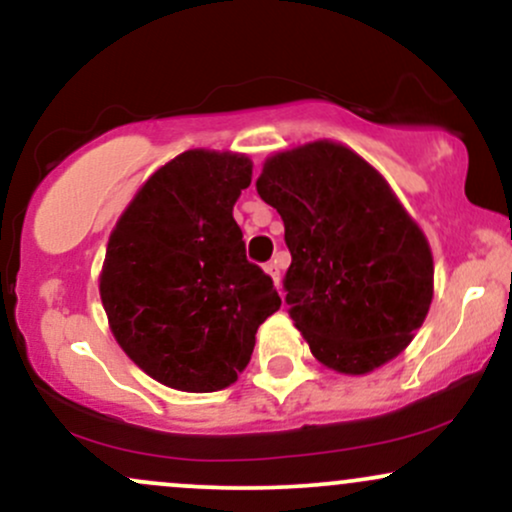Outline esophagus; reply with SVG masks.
<instances>
[{"mask_svg":"<svg viewBox=\"0 0 512 512\" xmlns=\"http://www.w3.org/2000/svg\"><path fill=\"white\" fill-rule=\"evenodd\" d=\"M263 268H266V273L271 275L275 287H278V290H280V283H283V275H280V263L278 261H271V263H266V266H263Z\"/></svg>","mask_w":512,"mask_h":512,"instance_id":"1","label":"esophagus"}]
</instances>
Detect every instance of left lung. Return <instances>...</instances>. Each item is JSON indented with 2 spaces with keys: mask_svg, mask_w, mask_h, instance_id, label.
Listing matches in <instances>:
<instances>
[{
  "mask_svg": "<svg viewBox=\"0 0 512 512\" xmlns=\"http://www.w3.org/2000/svg\"><path fill=\"white\" fill-rule=\"evenodd\" d=\"M256 191L280 212L290 317L319 363L365 375L396 358L433 300V256L365 159L333 142L275 154Z\"/></svg>",
  "mask_w": 512,
  "mask_h": 512,
  "instance_id": "1",
  "label": "left lung"
}]
</instances>
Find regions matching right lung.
<instances>
[{
	"label": "right lung",
	"mask_w": 512,
	"mask_h": 512,
	"mask_svg": "<svg viewBox=\"0 0 512 512\" xmlns=\"http://www.w3.org/2000/svg\"><path fill=\"white\" fill-rule=\"evenodd\" d=\"M249 183L241 154L183 152L140 188L108 239L101 302L113 336L171 389L229 387L280 307L232 217Z\"/></svg>",
	"instance_id": "add662e5"
}]
</instances>
